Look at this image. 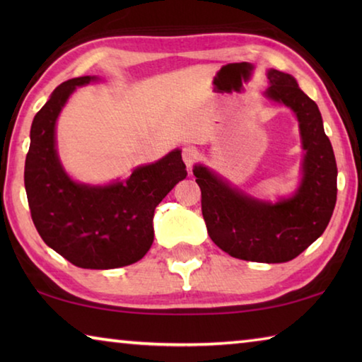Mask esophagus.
Listing matches in <instances>:
<instances>
[{
  "label": "esophagus",
  "instance_id": "obj_1",
  "mask_svg": "<svg viewBox=\"0 0 362 362\" xmlns=\"http://www.w3.org/2000/svg\"><path fill=\"white\" fill-rule=\"evenodd\" d=\"M182 159L183 163H185L187 169L192 170L193 164L198 161V150H196L194 146H185V148L182 150Z\"/></svg>",
  "mask_w": 362,
  "mask_h": 362
}]
</instances>
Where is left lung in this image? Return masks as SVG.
Masks as SVG:
<instances>
[{"mask_svg": "<svg viewBox=\"0 0 362 362\" xmlns=\"http://www.w3.org/2000/svg\"><path fill=\"white\" fill-rule=\"evenodd\" d=\"M269 99L291 107L300 122L303 179L297 193L276 204L262 203L231 188L209 169L194 166L201 211L211 240L235 259L283 263L320 238L337 201V163L316 103L287 73L269 70Z\"/></svg>", "mask_w": 362, "mask_h": 362, "instance_id": "left-lung-1", "label": "left lung"}]
</instances>
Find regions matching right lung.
<instances>
[{
	"label": "right lung",
	"instance_id": "right-lung-1",
	"mask_svg": "<svg viewBox=\"0 0 362 362\" xmlns=\"http://www.w3.org/2000/svg\"><path fill=\"white\" fill-rule=\"evenodd\" d=\"M69 79L36 113L25 159V192L32 220L49 247L79 268L108 269L139 262L153 243L156 206L187 177L180 150L137 168L126 182L88 187L73 182L56 151V121L76 86Z\"/></svg>",
	"mask_w": 362,
	"mask_h": 362
}]
</instances>
